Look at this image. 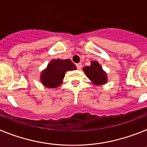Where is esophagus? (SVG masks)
Wrapping results in <instances>:
<instances>
[{
    "instance_id": "1",
    "label": "esophagus",
    "mask_w": 147,
    "mask_h": 147,
    "mask_svg": "<svg viewBox=\"0 0 147 147\" xmlns=\"http://www.w3.org/2000/svg\"><path fill=\"white\" fill-rule=\"evenodd\" d=\"M76 67H77L78 69H81V68H82V64L81 63H77L76 64Z\"/></svg>"
}]
</instances>
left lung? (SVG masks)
Masks as SVG:
<instances>
[{"label": "left lung", "mask_w": 147, "mask_h": 147, "mask_svg": "<svg viewBox=\"0 0 147 147\" xmlns=\"http://www.w3.org/2000/svg\"><path fill=\"white\" fill-rule=\"evenodd\" d=\"M83 71L94 85H102L107 83V74L97 61H92L91 65L83 68Z\"/></svg>", "instance_id": "8db88e82"}]
</instances>
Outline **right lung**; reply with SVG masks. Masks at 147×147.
Wrapping results in <instances>:
<instances>
[{
    "label": "right lung",
    "mask_w": 147,
    "mask_h": 147,
    "mask_svg": "<svg viewBox=\"0 0 147 147\" xmlns=\"http://www.w3.org/2000/svg\"><path fill=\"white\" fill-rule=\"evenodd\" d=\"M77 69L70 59H53L40 74V81L45 87L55 88L63 82L65 72Z\"/></svg>",
    "instance_id": "obj_1"
}]
</instances>
